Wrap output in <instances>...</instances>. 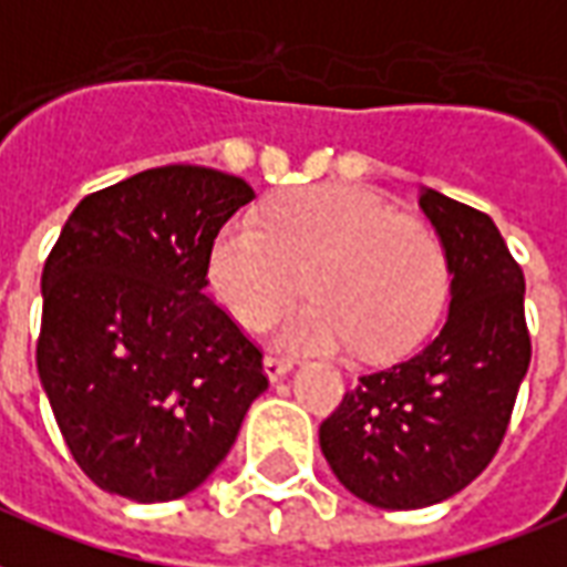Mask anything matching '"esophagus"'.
Returning a JSON list of instances; mask_svg holds the SVG:
<instances>
[{
  "label": "esophagus",
  "instance_id": "1",
  "mask_svg": "<svg viewBox=\"0 0 567 567\" xmlns=\"http://www.w3.org/2000/svg\"><path fill=\"white\" fill-rule=\"evenodd\" d=\"M293 362L291 360H285V357H274V353H267L265 357V371H267V378L274 380H282L288 371H291Z\"/></svg>",
  "mask_w": 567,
  "mask_h": 567
}]
</instances>
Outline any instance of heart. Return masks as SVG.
<instances>
[{"label":"heart","mask_w":567,"mask_h":567,"mask_svg":"<svg viewBox=\"0 0 567 567\" xmlns=\"http://www.w3.org/2000/svg\"><path fill=\"white\" fill-rule=\"evenodd\" d=\"M207 276L249 330L274 323L306 279L315 300L282 323V344L353 348L360 360L413 348L449 288L446 249L434 228L360 187L302 189L279 198L267 219H228L210 246Z\"/></svg>","instance_id":"heart-1"}]
</instances>
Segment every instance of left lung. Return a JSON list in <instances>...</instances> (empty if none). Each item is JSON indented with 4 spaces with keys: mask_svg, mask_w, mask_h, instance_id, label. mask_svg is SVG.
Listing matches in <instances>:
<instances>
[{
    "mask_svg": "<svg viewBox=\"0 0 567 567\" xmlns=\"http://www.w3.org/2000/svg\"><path fill=\"white\" fill-rule=\"evenodd\" d=\"M419 207L446 249V321L413 357L362 374L321 425L341 485L399 512L443 503L482 475L533 360L524 270L494 219L427 187Z\"/></svg>",
    "mask_w": 567,
    "mask_h": 567,
    "instance_id": "8db88e82",
    "label": "left lung"
}]
</instances>
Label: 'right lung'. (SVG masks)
<instances>
[{"label": "right lung", "instance_id": "add662e5", "mask_svg": "<svg viewBox=\"0 0 567 567\" xmlns=\"http://www.w3.org/2000/svg\"><path fill=\"white\" fill-rule=\"evenodd\" d=\"M255 198L205 166L85 196L41 276L38 374L73 461L136 503L196 491L267 389L261 348L205 293L219 228Z\"/></svg>", "mask_w": 567, "mask_h": 567}]
</instances>
